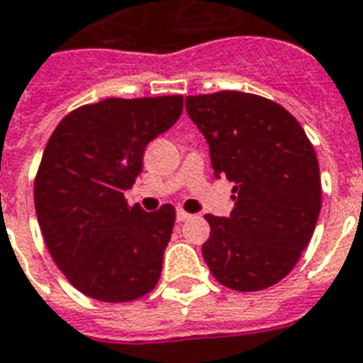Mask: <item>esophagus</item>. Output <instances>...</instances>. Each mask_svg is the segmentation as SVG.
I'll return each mask as SVG.
<instances>
[{"instance_id":"obj_1","label":"esophagus","mask_w":363,"mask_h":363,"mask_svg":"<svg viewBox=\"0 0 363 363\" xmlns=\"http://www.w3.org/2000/svg\"><path fill=\"white\" fill-rule=\"evenodd\" d=\"M189 218H190V214L186 212V210H182V208H179V210H177V220H179V222H186Z\"/></svg>"}]
</instances>
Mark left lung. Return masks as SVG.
Masks as SVG:
<instances>
[{"mask_svg": "<svg viewBox=\"0 0 363 363\" xmlns=\"http://www.w3.org/2000/svg\"><path fill=\"white\" fill-rule=\"evenodd\" d=\"M186 111L206 138L214 174L235 184L230 216H204V261L228 289L271 287L295 267L320 214L313 143L283 106L255 94L186 96Z\"/></svg>", "mask_w": 363, "mask_h": 363, "instance_id": "1", "label": "left lung"}]
</instances>
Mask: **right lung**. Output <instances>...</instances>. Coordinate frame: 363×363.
<instances>
[{
  "label": "right lung",
  "instance_id": "1",
  "mask_svg": "<svg viewBox=\"0 0 363 363\" xmlns=\"http://www.w3.org/2000/svg\"><path fill=\"white\" fill-rule=\"evenodd\" d=\"M182 96L108 98L65 116L35 177V210L50 257L70 285L102 303L155 289L174 206H129L149 141L173 128Z\"/></svg>",
  "mask_w": 363,
  "mask_h": 363
}]
</instances>
